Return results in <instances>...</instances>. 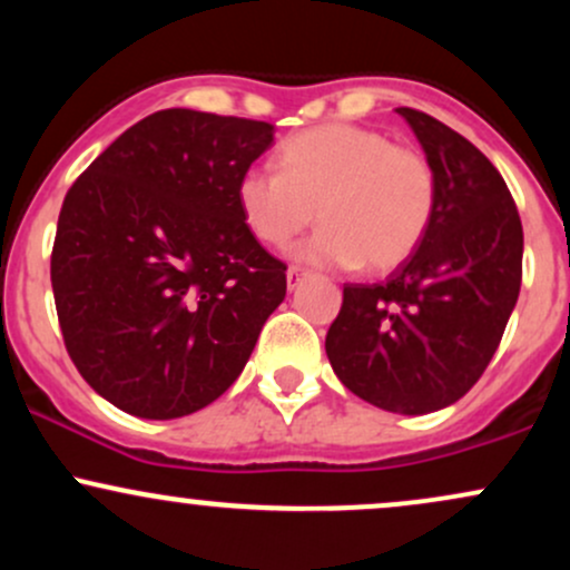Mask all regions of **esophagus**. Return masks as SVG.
<instances>
[{
  "label": "esophagus",
  "mask_w": 570,
  "mask_h": 570,
  "mask_svg": "<svg viewBox=\"0 0 570 570\" xmlns=\"http://www.w3.org/2000/svg\"><path fill=\"white\" fill-rule=\"evenodd\" d=\"M305 278V271L303 267H297V265H289V271H286V284H289V289H294V286L299 284V281Z\"/></svg>",
  "instance_id": "obj_1"
}]
</instances>
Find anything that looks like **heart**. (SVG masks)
I'll return each mask as SVG.
<instances>
[{"label": "heart", "instance_id": "heart-1", "mask_svg": "<svg viewBox=\"0 0 570 570\" xmlns=\"http://www.w3.org/2000/svg\"><path fill=\"white\" fill-rule=\"evenodd\" d=\"M278 168L248 166L235 200L246 227L267 246H289L324 222L299 257L372 273L407 263L436 212V171L429 155L394 144L383 130L324 122L281 141Z\"/></svg>", "mask_w": 570, "mask_h": 570}]
</instances>
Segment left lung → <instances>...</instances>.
<instances>
[{"label": "left lung", "mask_w": 570, "mask_h": 570, "mask_svg": "<svg viewBox=\"0 0 570 570\" xmlns=\"http://www.w3.org/2000/svg\"><path fill=\"white\" fill-rule=\"evenodd\" d=\"M396 112L436 171L434 219L389 278L343 286L326 356L358 399L423 415L466 394L499 348L522 284V222L472 141L426 112Z\"/></svg>", "instance_id": "1"}]
</instances>
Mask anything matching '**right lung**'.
<instances>
[{
    "mask_svg": "<svg viewBox=\"0 0 570 570\" xmlns=\"http://www.w3.org/2000/svg\"><path fill=\"white\" fill-rule=\"evenodd\" d=\"M273 126L160 109L77 176L50 284L63 345L96 394L168 421L219 399L286 297V265L238 212L235 185Z\"/></svg>",
    "mask_w": 570,
    "mask_h": 570,
    "instance_id": "obj_1",
    "label": "right lung"
}]
</instances>
